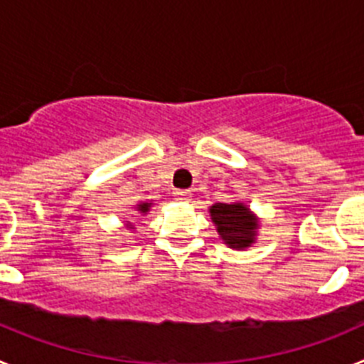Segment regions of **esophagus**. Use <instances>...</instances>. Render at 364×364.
<instances>
[{"label": "esophagus", "mask_w": 364, "mask_h": 364, "mask_svg": "<svg viewBox=\"0 0 364 364\" xmlns=\"http://www.w3.org/2000/svg\"><path fill=\"white\" fill-rule=\"evenodd\" d=\"M175 198L180 202H189L191 200V193H189L188 189H176Z\"/></svg>", "instance_id": "obj_1"}]
</instances>
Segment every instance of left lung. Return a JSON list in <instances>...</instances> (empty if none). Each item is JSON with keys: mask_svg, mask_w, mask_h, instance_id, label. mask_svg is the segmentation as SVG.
I'll return each instance as SVG.
<instances>
[{"mask_svg": "<svg viewBox=\"0 0 364 364\" xmlns=\"http://www.w3.org/2000/svg\"><path fill=\"white\" fill-rule=\"evenodd\" d=\"M211 222L218 237L233 250H246L257 240L259 217L242 200L217 202L210 208Z\"/></svg>", "mask_w": 364, "mask_h": 364, "instance_id": "8db88e82", "label": "left lung"}]
</instances>
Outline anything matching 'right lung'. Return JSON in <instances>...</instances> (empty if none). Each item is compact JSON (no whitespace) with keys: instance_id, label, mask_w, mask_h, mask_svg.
<instances>
[{"instance_id":"add662e5","label":"right lung","mask_w":364,"mask_h":364,"mask_svg":"<svg viewBox=\"0 0 364 364\" xmlns=\"http://www.w3.org/2000/svg\"><path fill=\"white\" fill-rule=\"evenodd\" d=\"M151 202H140V204H136V208H134V211H136L138 215H140V217H146L147 213H149V210H151ZM125 228H127V230H134V224L133 222H129L127 220V224H125Z\"/></svg>"}]
</instances>
